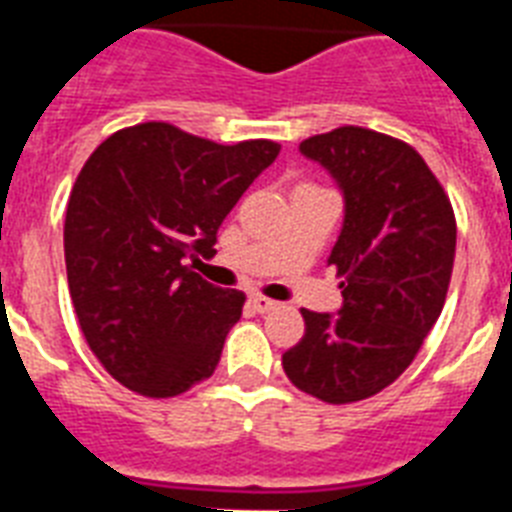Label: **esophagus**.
<instances>
[{"label": "esophagus", "instance_id": "obj_1", "mask_svg": "<svg viewBox=\"0 0 512 512\" xmlns=\"http://www.w3.org/2000/svg\"><path fill=\"white\" fill-rule=\"evenodd\" d=\"M249 303H252V308H255L257 313H268L276 308V303H273L271 297H263V295H255L252 300H249Z\"/></svg>", "mask_w": 512, "mask_h": 512}]
</instances>
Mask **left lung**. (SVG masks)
<instances>
[{
    "label": "left lung",
    "instance_id": "1",
    "mask_svg": "<svg viewBox=\"0 0 512 512\" xmlns=\"http://www.w3.org/2000/svg\"><path fill=\"white\" fill-rule=\"evenodd\" d=\"M345 193V225L329 265L337 316L303 308L305 335L281 356L295 388L353 404L396 382L441 316L452 281L457 220L444 185L409 143L337 127L300 143Z\"/></svg>",
    "mask_w": 512,
    "mask_h": 512
}]
</instances>
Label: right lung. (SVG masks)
Here are the masks:
<instances>
[{"label":"right lung","instance_id":"obj_1","mask_svg":"<svg viewBox=\"0 0 512 512\" xmlns=\"http://www.w3.org/2000/svg\"><path fill=\"white\" fill-rule=\"evenodd\" d=\"M279 151L143 122L84 162L63 225L68 292L84 340L124 388L172 398L212 377L247 295L204 281L185 257L215 255L220 223Z\"/></svg>","mask_w":512,"mask_h":512}]
</instances>
